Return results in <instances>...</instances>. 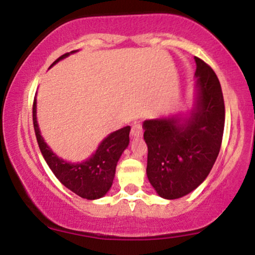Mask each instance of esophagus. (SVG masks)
Returning <instances> with one entry per match:
<instances>
[{"mask_svg": "<svg viewBox=\"0 0 255 255\" xmlns=\"http://www.w3.org/2000/svg\"><path fill=\"white\" fill-rule=\"evenodd\" d=\"M142 133H143V129H142V126L141 124H135L133 125V127H131V136L133 137H140L142 136Z\"/></svg>", "mask_w": 255, "mask_h": 255, "instance_id": "esophagus-1", "label": "esophagus"}]
</instances>
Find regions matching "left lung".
<instances>
[{
	"label": "left lung",
	"mask_w": 255,
	"mask_h": 255,
	"mask_svg": "<svg viewBox=\"0 0 255 255\" xmlns=\"http://www.w3.org/2000/svg\"><path fill=\"white\" fill-rule=\"evenodd\" d=\"M196 60V102L188 119L146 120L147 177L158 195L176 199L190 194L210 173L225 129V101L219 78L203 60Z\"/></svg>",
	"instance_id": "1"
}]
</instances>
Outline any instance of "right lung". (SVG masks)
Wrapping results in <instances>:
<instances>
[{"label":"right lung","instance_id":"1","mask_svg":"<svg viewBox=\"0 0 255 255\" xmlns=\"http://www.w3.org/2000/svg\"><path fill=\"white\" fill-rule=\"evenodd\" d=\"M75 52L77 51L63 54L50 67ZM33 125H34L36 141L42 157L54 176L64 186L71 190L79 197L87 199L101 198L109 191L114 180L115 168L119 159L129 143V126L113 131L100 143L96 152L90 158L85 161L75 164V162L65 161L58 157L56 153L52 152L40 134L38 121H36V98H34L33 102Z\"/></svg>","mask_w":255,"mask_h":255}]
</instances>
